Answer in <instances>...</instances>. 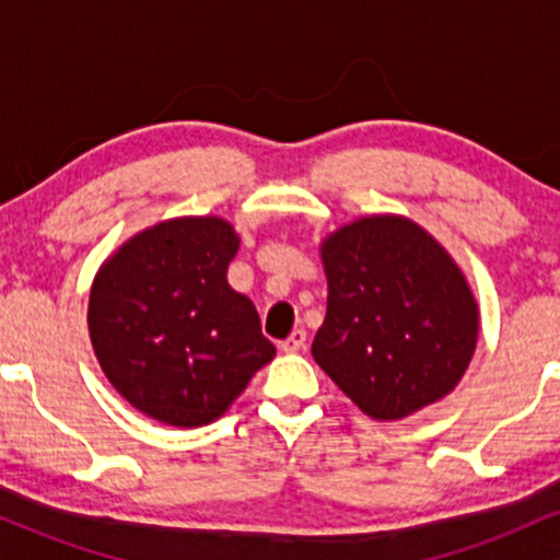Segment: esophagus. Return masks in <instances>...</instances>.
<instances>
[{
  "label": "esophagus",
  "mask_w": 560,
  "mask_h": 560,
  "mask_svg": "<svg viewBox=\"0 0 560 560\" xmlns=\"http://www.w3.org/2000/svg\"><path fill=\"white\" fill-rule=\"evenodd\" d=\"M305 339H307L305 329H294L279 347H281V350H284V352H300L302 347H305Z\"/></svg>",
  "instance_id": "esophagus-1"
}]
</instances>
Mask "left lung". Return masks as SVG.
Segmentation results:
<instances>
[{"mask_svg": "<svg viewBox=\"0 0 560 560\" xmlns=\"http://www.w3.org/2000/svg\"><path fill=\"white\" fill-rule=\"evenodd\" d=\"M329 298L313 358L365 416L397 421L455 389L479 307L440 242L402 215H365L320 242Z\"/></svg>", "mask_w": 560, "mask_h": 560, "instance_id": "left-lung-1", "label": "left lung"}]
</instances>
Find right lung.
I'll return each mask as SVG.
<instances>
[{
  "mask_svg": "<svg viewBox=\"0 0 560 560\" xmlns=\"http://www.w3.org/2000/svg\"><path fill=\"white\" fill-rule=\"evenodd\" d=\"M240 249L218 215L160 221L102 262L89 337L105 376L133 408L168 427L221 419L276 355L253 300L226 281Z\"/></svg>",
  "mask_w": 560,
  "mask_h": 560,
  "instance_id": "add662e5",
  "label": "right lung"
}]
</instances>
